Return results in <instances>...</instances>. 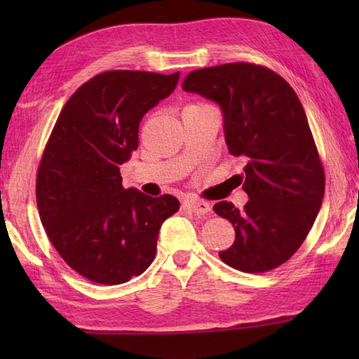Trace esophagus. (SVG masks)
Masks as SVG:
<instances>
[{
  "mask_svg": "<svg viewBox=\"0 0 359 359\" xmlns=\"http://www.w3.org/2000/svg\"><path fill=\"white\" fill-rule=\"evenodd\" d=\"M185 205L191 212H194L196 215H204V214H209L212 205L205 201H201V199H187Z\"/></svg>",
  "mask_w": 359,
  "mask_h": 359,
  "instance_id": "34e87169",
  "label": "esophagus"
}]
</instances>
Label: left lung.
<instances>
[{
	"label": "left lung",
	"mask_w": 359,
	"mask_h": 359,
	"mask_svg": "<svg viewBox=\"0 0 359 359\" xmlns=\"http://www.w3.org/2000/svg\"><path fill=\"white\" fill-rule=\"evenodd\" d=\"M182 88L214 101L229 154L247 161L239 175L248 203L220 201L236 241L220 258L244 272H266L293 257L317 218L325 174L299 98L274 71L229 63L190 72Z\"/></svg>",
	"instance_id": "obj_1"
}]
</instances>
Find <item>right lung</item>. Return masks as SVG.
Wrapping results in <instances>:
<instances>
[{
	"mask_svg": "<svg viewBox=\"0 0 359 359\" xmlns=\"http://www.w3.org/2000/svg\"><path fill=\"white\" fill-rule=\"evenodd\" d=\"M179 72L107 71L66 102L42 155L36 201L48 239L88 280L118 285L141 276L163 222L179 210L171 194L123 188L120 166L137 149L139 123L174 92Z\"/></svg>",
	"mask_w": 359,
	"mask_h": 359,
	"instance_id": "right-lung-1",
	"label": "right lung"
}]
</instances>
